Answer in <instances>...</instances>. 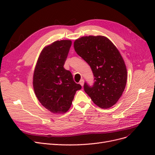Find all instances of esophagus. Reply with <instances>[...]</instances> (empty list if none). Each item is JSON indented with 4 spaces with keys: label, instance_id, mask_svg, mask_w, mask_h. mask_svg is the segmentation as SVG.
Returning a JSON list of instances; mask_svg holds the SVG:
<instances>
[{
    "label": "esophagus",
    "instance_id": "1",
    "mask_svg": "<svg viewBox=\"0 0 155 155\" xmlns=\"http://www.w3.org/2000/svg\"><path fill=\"white\" fill-rule=\"evenodd\" d=\"M79 84H80V85H81L82 87L83 86V85H84V80H83V79H81L80 81H79Z\"/></svg>",
    "mask_w": 155,
    "mask_h": 155
}]
</instances>
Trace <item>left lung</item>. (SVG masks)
Segmentation results:
<instances>
[{
  "label": "left lung",
  "mask_w": 155,
  "mask_h": 155,
  "mask_svg": "<svg viewBox=\"0 0 155 155\" xmlns=\"http://www.w3.org/2000/svg\"><path fill=\"white\" fill-rule=\"evenodd\" d=\"M76 53L91 67L92 86L85 82L84 91L102 109L115 105L125 88L127 72L124 61L114 44L104 36H85L74 41Z\"/></svg>",
  "instance_id": "8db88e82"
}]
</instances>
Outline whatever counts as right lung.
Instances as JSON below:
<instances>
[{
    "instance_id": "1",
    "label": "right lung",
    "mask_w": 155,
    "mask_h": 155,
    "mask_svg": "<svg viewBox=\"0 0 155 155\" xmlns=\"http://www.w3.org/2000/svg\"><path fill=\"white\" fill-rule=\"evenodd\" d=\"M71 45V41L61 40L46 46L35 68V94L42 105L52 113L67 112L75 94L81 88L74 82L71 72L63 67Z\"/></svg>"
}]
</instances>
